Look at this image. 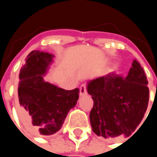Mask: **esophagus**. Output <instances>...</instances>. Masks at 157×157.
Masks as SVG:
<instances>
[{"label": "esophagus", "mask_w": 157, "mask_h": 157, "mask_svg": "<svg viewBox=\"0 0 157 157\" xmlns=\"http://www.w3.org/2000/svg\"><path fill=\"white\" fill-rule=\"evenodd\" d=\"M87 94V89H86V84H82L80 86V95H85Z\"/></svg>", "instance_id": "obj_1"}]
</instances>
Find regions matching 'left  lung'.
Returning a JSON list of instances; mask_svg holds the SVG:
<instances>
[{
    "mask_svg": "<svg viewBox=\"0 0 157 157\" xmlns=\"http://www.w3.org/2000/svg\"><path fill=\"white\" fill-rule=\"evenodd\" d=\"M147 83L146 75L136 60L124 78L112 73L90 81L87 92L94 100L90 112L94 133L107 139L131 136L147 109Z\"/></svg>",
    "mask_w": 157,
    "mask_h": 157,
    "instance_id": "left-lung-1",
    "label": "left lung"
}]
</instances>
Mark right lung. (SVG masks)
<instances>
[{"mask_svg": "<svg viewBox=\"0 0 157 157\" xmlns=\"http://www.w3.org/2000/svg\"><path fill=\"white\" fill-rule=\"evenodd\" d=\"M53 55L33 51L21 68L18 85V112L34 133L50 136L58 132L79 98V89L64 90L44 82V76Z\"/></svg>", "mask_w": 157, "mask_h": 157, "instance_id": "add662e5", "label": "right lung"}]
</instances>
